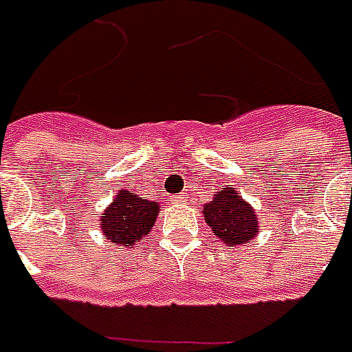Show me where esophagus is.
I'll return each instance as SVG.
<instances>
[{"label": "esophagus", "mask_w": 352, "mask_h": 352, "mask_svg": "<svg viewBox=\"0 0 352 352\" xmlns=\"http://www.w3.org/2000/svg\"><path fill=\"white\" fill-rule=\"evenodd\" d=\"M173 201H175V203H183V197H181V196H177L175 199H173Z\"/></svg>", "instance_id": "34e87169"}]
</instances>
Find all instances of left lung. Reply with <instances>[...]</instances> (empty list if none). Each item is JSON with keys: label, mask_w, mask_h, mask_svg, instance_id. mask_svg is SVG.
Listing matches in <instances>:
<instances>
[{"label": "left lung", "mask_w": 352, "mask_h": 352, "mask_svg": "<svg viewBox=\"0 0 352 352\" xmlns=\"http://www.w3.org/2000/svg\"><path fill=\"white\" fill-rule=\"evenodd\" d=\"M203 218L212 233L229 246H242L259 231V222L254 207L242 199L235 188L228 186L203 205Z\"/></svg>", "instance_id": "obj_1"}]
</instances>
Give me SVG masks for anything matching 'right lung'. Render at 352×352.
<instances>
[{
    "label": "right lung",
    "instance_id": "obj_1",
    "mask_svg": "<svg viewBox=\"0 0 352 352\" xmlns=\"http://www.w3.org/2000/svg\"><path fill=\"white\" fill-rule=\"evenodd\" d=\"M160 209L158 201H149L136 192L121 190L104 210L100 229L110 242L132 248L136 242L145 241V236L151 235Z\"/></svg>",
    "mask_w": 352,
    "mask_h": 352
}]
</instances>
